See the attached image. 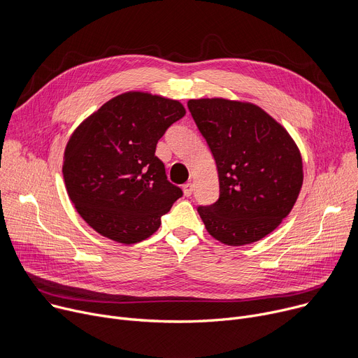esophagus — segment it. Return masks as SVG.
<instances>
[{"mask_svg":"<svg viewBox=\"0 0 358 358\" xmlns=\"http://www.w3.org/2000/svg\"><path fill=\"white\" fill-rule=\"evenodd\" d=\"M192 189H194L192 182H187V184L182 185V191H184V195H185V196H189V195L192 194Z\"/></svg>","mask_w":358,"mask_h":358,"instance_id":"1","label":"esophagus"}]
</instances>
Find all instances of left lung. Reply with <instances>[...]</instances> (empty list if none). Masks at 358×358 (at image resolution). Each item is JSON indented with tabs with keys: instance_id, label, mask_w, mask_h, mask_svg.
<instances>
[{
	"instance_id": "obj_1",
	"label": "left lung",
	"mask_w": 358,
	"mask_h": 358,
	"mask_svg": "<svg viewBox=\"0 0 358 358\" xmlns=\"http://www.w3.org/2000/svg\"><path fill=\"white\" fill-rule=\"evenodd\" d=\"M220 178V196L196 208L210 235L239 246L257 242L292 211L303 184L301 156L289 133L252 103L188 101Z\"/></svg>"
}]
</instances>
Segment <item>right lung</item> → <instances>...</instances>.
Masks as SVG:
<instances>
[{"label":"right lung","instance_id":"1","mask_svg":"<svg viewBox=\"0 0 358 358\" xmlns=\"http://www.w3.org/2000/svg\"><path fill=\"white\" fill-rule=\"evenodd\" d=\"M184 115L177 100L129 92L75 130L62 173L75 208L96 232L130 245L159 229L182 191L167 180L156 147Z\"/></svg>","mask_w":358,"mask_h":358}]
</instances>
